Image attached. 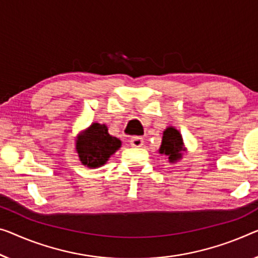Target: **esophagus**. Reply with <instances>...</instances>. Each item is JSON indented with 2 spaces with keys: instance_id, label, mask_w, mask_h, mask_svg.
<instances>
[{
  "instance_id": "esophagus-1",
  "label": "esophagus",
  "mask_w": 258,
  "mask_h": 258,
  "mask_svg": "<svg viewBox=\"0 0 258 258\" xmlns=\"http://www.w3.org/2000/svg\"><path fill=\"white\" fill-rule=\"evenodd\" d=\"M130 144L132 147H141L144 145V139L140 137H133L132 139L130 140Z\"/></svg>"
}]
</instances>
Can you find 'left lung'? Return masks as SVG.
<instances>
[{
  "label": "left lung",
  "mask_w": 258,
  "mask_h": 258,
  "mask_svg": "<svg viewBox=\"0 0 258 258\" xmlns=\"http://www.w3.org/2000/svg\"><path fill=\"white\" fill-rule=\"evenodd\" d=\"M185 151L183 144V138L179 131L172 126H169L163 132L162 144L159 149L160 154H164L168 156L169 162L174 163L182 159L183 152Z\"/></svg>",
  "instance_id": "obj_1"
}]
</instances>
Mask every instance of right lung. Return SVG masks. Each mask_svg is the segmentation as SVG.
Wrapping results in <instances>:
<instances>
[{
	"instance_id": "right-lung-1",
	"label": "right lung",
	"mask_w": 258,
	"mask_h": 258,
	"mask_svg": "<svg viewBox=\"0 0 258 258\" xmlns=\"http://www.w3.org/2000/svg\"><path fill=\"white\" fill-rule=\"evenodd\" d=\"M75 145L82 164L98 168L105 164L110 156L120 148L121 141L110 136L106 125L94 122L79 134Z\"/></svg>"
}]
</instances>
